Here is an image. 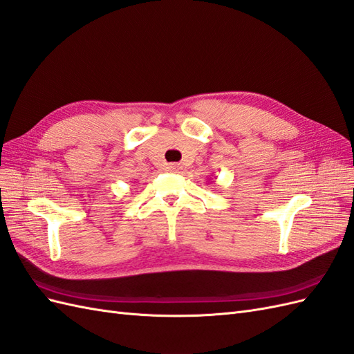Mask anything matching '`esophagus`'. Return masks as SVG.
<instances>
[{"mask_svg":"<svg viewBox=\"0 0 354 354\" xmlns=\"http://www.w3.org/2000/svg\"><path fill=\"white\" fill-rule=\"evenodd\" d=\"M169 169H170V170H178V169H179V166H178V165H170V166H169Z\"/></svg>","mask_w":354,"mask_h":354,"instance_id":"esophagus-1","label":"esophagus"}]
</instances>
